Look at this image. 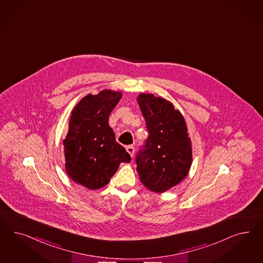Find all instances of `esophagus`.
<instances>
[{
	"label": "esophagus",
	"instance_id": "obj_1",
	"mask_svg": "<svg viewBox=\"0 0 263 263\" xmlns=\"http://www.w3.org/2000/svg\"><path fill=\"white\" fill-rule=\"evenodd\" d=\"M126 149H127V152L132 156V157H134V155H135V151H136V149H135V146H133V145H128L126 147Z\"/></svg>",
	"mask_w": 263,
	"mask_h": 263
}]
</instances>
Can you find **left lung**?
Segmentation results:
<instances>
[{"label": "left lung", "instance_id": "left-lung-1", "mask_svg": "<svg viewBox=\"0 0 263 263\" xmlns=\"http://www.w3.org/2000/svg\"><path fill=\"white\" fill-rule=\"evenodd\" d=\"M149 136L136 156L140 181L163 193L185 178L192 164V146L186 122L173 104L152 93L137 98Z\"/></svg>", "mask_w": 263, "mask_h": 263}]
</instances>
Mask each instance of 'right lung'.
Returning <instances> with one entry per match:
<instances>
[{
  "label": "right lung",
  "mask_w": 263,
  "mask_h": 263,
  "mask_svg": "<svg viewBox=\"0 0 263 263\" xmlns=\"http://www.w3.org/2000/svg\"><path fill=\"white\" fill-rule=\"evenodd\" d=\"M122 98L104 90L83 98L72 111L64 139L66 170L77 184L90 190L107 185L121 162L132 158L108 125L111 111Z\"/></svg>",
  "instance_id": "add662e5"
}]
</instances>
